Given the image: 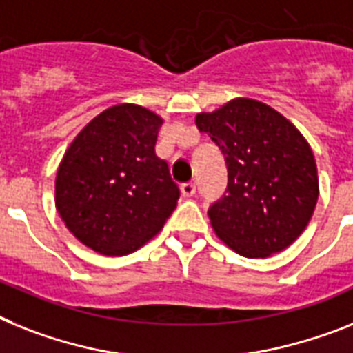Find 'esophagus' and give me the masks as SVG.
Masks as SVG:
<instances>
[{"label":"esophagus","mask_w":353,"mask_h":353,"mask_svg":"<svg viewBox=\"0 0 353 353\" xmlns=\"http://www.w3.org/2000/svg\"><path fill=\"white\" fill-rule=\"evenodd\" d=\"M180 191H182V194L185 198H191V196H194V193H196V185H194L193 182L182 183V185H180Z\"/></svg>","instance_id":"obj_1"}]
</instances>
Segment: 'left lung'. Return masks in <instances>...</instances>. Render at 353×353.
I'll return each mask as SVG.
<instances>
[{
	"instance_id": "obj_1",
	"label": "left lung",
	"mask_w": 353,
	"mask_h": 353,
	"mask_svg": "<svg viewBox=\"0 0 353 353\" xmlns=\"http://www.w3.org/2000/svg\"><path fill=\"white\" fill-rule=\"evenodd\" d=\"M225 155L227 194L209 209L216 236L245 258H269L298 240L316 209L312 148L269 104L236 97L194 117Z\"/></svg>"
}]
</instances>
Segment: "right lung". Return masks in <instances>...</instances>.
<instances>
[{
    "label": "right lung",
    "mask_w": 353,
    "mask_h": 353,
    "mask_svg": "<svg viewBox=\"0 0 353 353\" xmlns=\"http://www.w3.org/2000/svg\"><path fill=\"white\" fill-rule=\"evenodd\" d=\"M164 119L139 104H115L79 131L55 176V209L83 245L126 256L157 236L180 193L155 153Z\"/></svg>",
    "instance_id": "add662e5"
}]
</instances>
